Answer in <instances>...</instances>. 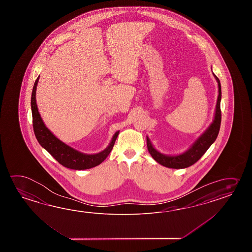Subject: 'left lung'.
I'll return each mask as SVG.
<instances>
[{
  "label": "left lung",
  "mask_w": 252,
  "mask_h": 252,
  "mask_svg": "<svg viewBox=\"0 0 252 252\" xmlns=\"http://www.w3.org/2000/svg\"><path fill=\"white\" fill-rule=\"evenodd\" d=\"M213 75L217 81L218 93H219L213 123L210 124L209 127L199 136L193 144L189 147L188 150H186L181 154H177V155H166V154L161 153L153 146L150 141V138L147 136L148 150H149L151 157L158 164L166 166V167L176 168V169L186 168L188 166H192L202 158V156L206 152V150L209 149L210 146L215 141V139L219 134L220 121H221V113H220L221 89H220V83L218 77L214 75V73H213Z\"/></svg>",
  "instance_id": "obj_1"
}]
</instances>
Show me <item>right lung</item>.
<instances>
[{
	"label": "right lung",
	"mask_w": 252,
	"mask_h": 252,
	"mask_svg": "<svg viewBox=\"0 0 252 252\" xmlns=\"http://www.w3.org/2000/svg\"><path fill=\"white\" fill-rule=\"evenodd\" d=\"M39 76L35 81L32 94V112L33 129L36 138L40 146L48 151L56 160L62 166L75 170H84L98 166L107 158L112 151L115 140L120 131H116L112 138L110 144L106 149L95 154H86L73 149L62 140L58 139L44 124L40 114L38 113L36 102V91Z\"/></svg>",
	"instance_id": "right-lung-1"
}]
</instances>
